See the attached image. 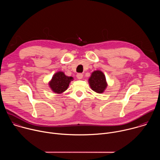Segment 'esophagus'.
Wrapping results in <instances>:
<instances>
[{"mask_svg": "<svg viewBox=\"0 0 160 160\" xmlns=\"http://www.w3.org/2000/svg\"><path fill=\"white\" fill-rule=\"evenodd\" d=\"M77 77L78 80H81L83 78V75L82 73H78L77 75Z\"/></svg>", "mask_w": 160, "mask_h": 160, "instance_id": "obj_1", "label": "esophagus"}]
</instances>
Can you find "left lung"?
I'll use <instances>...</instances> for the list:
<instances>
[{
  "mask_svg": "<svg viewBox=\"0 0 160 160\" xmlns=\"http://www.w3.org/2000/svg\"><path fill=\"white\" fill-rule=\"evenodd\" d=\"M88 82L91 89L98 94L103 93L108 87L106 77L101 70L94 71Z\"/></svg>",
  "mask_w": 160,
  "mask_h": 160,
  "instance_id": "obj_1",
  "label": "left lung"
}]
</instances>
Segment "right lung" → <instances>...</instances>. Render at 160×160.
Returning a JSON list of instances; mask_svg holds the SVG:
<instances>
[{
    "mask_svg": "<svg viewBox=\"0 0 160 160\" xmlns=\"http://www.w3.org/2000/svg\"><path fill=\"white\" fill-rule=\"evenodd\" d=\"M73 80L72 77L66 76L63 72H58L49 82V87L53 92L61 94L68 89L71 81Z\"/></svg>",
    "mask_w": 160,
    "mask_h": 160,
    "instance_id": "add662e5",
    "label": "right lung"
}]
</instances>
